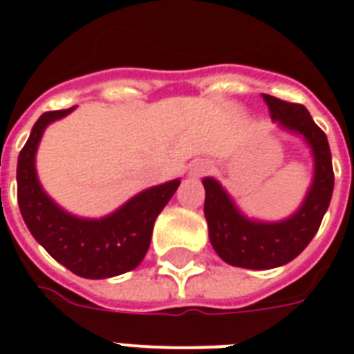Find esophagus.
Listing matches in <instances>:
<instances>
[{
  "label": "esophagus",
  "mask_w": 354,
  "mask_h": 354,
  "mask_svg": "<svg viewBox=\"0 0 354 354\" xmlns=\"http://www.w3.org/2000/svg\"><path fill=\"white\" fill-rule=\"evenodd\" d=\"M206 171H207V167H201V169H196L195 174H196V176H201V174H204Z\"/></svg>",
  "instance_id": "esophagus-1"
}]
</instances>
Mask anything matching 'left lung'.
I'll list each match as a JSON object with an SVG mask.
<instances>
[{
	"mask_svg": "<svg viewBox=\"0 0 354 354\" xmlns=\"http://www.w3.org/2000/svg\"><path fill=\"white\" fill-rule=\"evenodd\" d=\"M261 98L273 120L308 141L315 159V176L301 209L290 219L271 225L245 219L225 189L213 178H204V215L209 241L226 263L245 269H273L301 254L319 230L334 189L333 156L327 135L312 120L308 109L269 94H261Z\"/></svg>",
	"mask_w": 354,
	"mask_h": 354,
	"instance_id": "left-lung-1",
	"label": "left lung"
}]
</instances>
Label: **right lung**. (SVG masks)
I'll use <instances>...</instances> for the list:
<instances>
[{
	"mask_svg": "<svg viewBox=\"0 0 354 354\" xmlns=\"http://www.w3.org/2000/svg\"><path fill=\"white\" fill-rule=\"evenodd\" d=\"M72 109L46 111L35 122L18 156V206L29 232L51 258L83 279H109L141 263L150 247L156 217L171 201L180 180L142 191L105 219H77L63 212L40 187L35 152L46 126Z\"/></svg>",
	"mask_w": 354,
	"mask_h": 354,
	"instance_id": "right-lung-1",
	"label": "right lung"
}]
</instances>
